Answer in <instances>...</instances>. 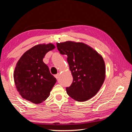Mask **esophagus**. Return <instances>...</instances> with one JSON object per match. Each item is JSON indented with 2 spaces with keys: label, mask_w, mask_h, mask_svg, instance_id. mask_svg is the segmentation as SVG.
Instances as JSON below:
<instances>
[{
  "label": "esophagus",
  "mask_w": 132,
  "mask_h": 132,
  "mask_svg": "<svg viewBox=\"0 0 132 132\" xmlns=\"http://www.w3.org/2000/svg\"><path fill=\"white\" fill-rule=\"evenodd\" d=\"M59 76H60V75H59V73H58V74L56 75L55 76V78H56V79H59Z\"/></svg>",
  "instance_id": "obj_1"
}]
</instances>
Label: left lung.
<instances>
[{"mask_svg": "<svg viewBox=\"0 0 132 132\" xmlns=\"http://www.w3.org/2000/svg\"><path fill=\"white\" fill-rule=\"evenodd\" d=\"M58 51L67 55L73 82L67 94L77 101L90 100L97 94L105 79V64L102 56L82 42L68 41L56 43Z\"/></svg>", "mask_w": 132, "mask_h": 132, "instance_id": "obj_1", "label": "left lung"}]
</instances>
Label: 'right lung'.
<instances>
[{
	"mask_svg": "<svg viewBox=\"0 0 132 132\" xmlns=\"http://www.w3.org/2000/svg\"><path fill=\"white\" fill-rule=\"evenodd\" d=\"M55 48L53 44L33 46L21 56L13 73L14 84L19 94L27 101L38 104L47 99L56 82L43 58Z\"/></svg>",
	"mask_w": 132,
	"mask_h": 132,
	"instance_id": "1",
	"label": "right lung"
}]
</instances>
